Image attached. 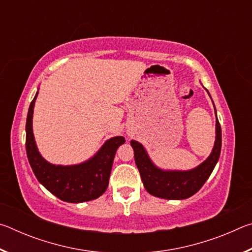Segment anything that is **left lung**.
<instances>
[{"mask_svg": "<svg viewBox=\"0 0 252 252\" xmlns=\"http://www.w3.org/2000/svg\"><path fill=\"white\" fill-rule=\"evenodd\" d=\"M131 146L134 151L135 164L139 169L143 186L149 193L162 199H187L201 189L219 160L221 151V126L218 118H217L216 141L211 155L197 168L189 170V171H164V170H161L153 164L141 143L132 140Z\"/></svg>", "mask_w": 252, "mask_h": 252, "instance_id": "1", "label": "left lung"}]
</instances>
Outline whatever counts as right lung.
Here are the masks:
<instances>
[{
  "label": "right lung",
  "instance_id": "1",
  "mask_svg": "<svg viewBox=\"0 0 252 252\" xmlns=\"http://www.w3.org/2000/svg\"><path fill=\"white\" fill-rule=\"evenodd\" d=\"M30 104L27 118L25 148L30 165L40 183L51 193L66 202H84L99 198L109 185L111 169L118 148L126 142L123 136L108 140L90 160L75 165H55L44 160L37 151L32 129L33 109L36 96Z\"/></svg>",
  "mask_w": 252,
  "mask_h": 252
}]
</instances>
